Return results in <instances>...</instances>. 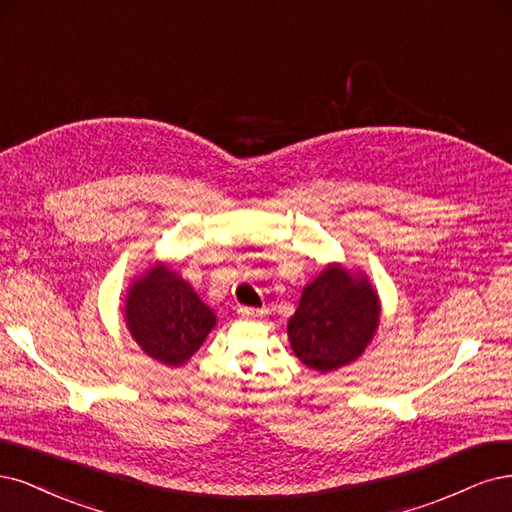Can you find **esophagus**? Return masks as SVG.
<instances>
[{
  "mask_svg": "<svg viewBox=\"0 0 512 512\" xmlns=\"http://www.w3.org/2000/svg\"><path fill=\"white\" fill-rule=\"evenodd\" d=\"M238 315L240 317H246V319H255V317H261L263 315V310L261 308H251V306H240L238 308Z\"/></svg>",
  "mask_w": 512,
  "mask_h": 512,
  "instance_id": "obj_1",
  "label": "esophagus"
}]
</instances>
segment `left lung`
Wrapping results in <instances>:
<instances>
[{"mask_svg": "<svg viewBox=\"0 0 512 512\" xmlns=\"http://www.w3.org/2000/svg\"><path fill=\"white\" fill-rule=\"evenodd\" d=\"M378 319L381 304L370 280L340 266H327L304 287L287 334L304 366L332 372L366 351Z\"/></svg>", "mask_w": 512, "mask_h": 512, "instance_id": "8db88e82", "label": "left lung"}]
</instances>
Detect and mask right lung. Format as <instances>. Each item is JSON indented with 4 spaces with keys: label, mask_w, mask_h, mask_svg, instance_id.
<instances>
[{
    "label": "right lung",
    "mask_w": 512,
    "mask_h": 512,
    "mask_svg": "<svg viewBox=\"0 0 512 512\" xmlns=\"http://www.w3.org/2000/svg\"><path fill=\"white\" fill-rule=\"evenodd\" d=\"M125 302L131 336L148 357L166 366L185 364L217 325L214 312L166 263L146 270L129 287Z\"/></svg>",
    "instance_id": "obj_1"
}]
</instances>
